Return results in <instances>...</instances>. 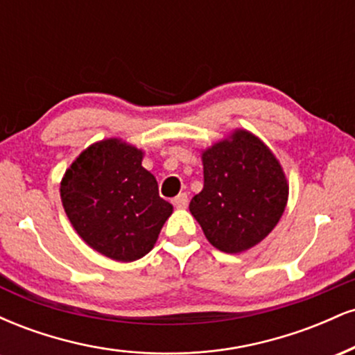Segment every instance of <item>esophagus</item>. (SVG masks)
<instances>
[{
  "instance_id": "obj_1",
  "label": "esophagus",
  "mask_w": 355,
  "mask_h": 355,
  "mask_svg": "<svg viewBox=\"0 0 355 355\" xmlns=\"http://www.w3.org/2000/svg\"><path fill=\"white\" fill-rule=\"evenodd\" d=\"M173 205L177 207V209H185V207L189 205V197H187V193H178L177 197L173 198Z\"/></svg>"
}]
</instances>
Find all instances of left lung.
<instances>
[{
    "label": "left lung",
    "mask_w": 355,
    "mask_h": 355,
    "mask_svg": "<svg viewBox=\"0 0 355 355\" xmlns=\"http://www.w3.org/2000/svg\"><path fill=\"white\" fill-rule=\"evenodd\" d=\"M203 189L190 211L214 247L239 254L274 230L285 205L288 185L274 153L259 138L237 130L230 140L202 155Z\"/></svg>",
    "instance_id": "1"
}]
</instances>
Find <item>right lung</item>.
Instances as JSON below:
<instances>
[{"mask_svg":"<svg viewBox=\"0 0 355 355\" xmlns=\"http://www.w3.org/2000/svg\"><path fill=\"white\" fill-rule=\"evenodd\" d=\"M141 158V150L110 138L88 146L61 180L73 229L93 250L118 262L148 254L173 211Z\"/></svg>","mask_w":355,"mask_h":355,"instance_id":"add662e5","label":"right lung"}]
</instances>
